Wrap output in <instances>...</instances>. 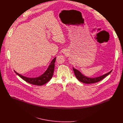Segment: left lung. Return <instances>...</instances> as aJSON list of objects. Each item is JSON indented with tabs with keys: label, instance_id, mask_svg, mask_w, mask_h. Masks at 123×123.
<instances>
[{
	"label": "left lung",
	"instance_id": "obj_1",
	"mask_svg": "<svg viewBox=\"0 0 123 123\" xmlns=\"http://www.w3.org/2000/svg\"><path fill=\"white\" fill-rule=\"evenodd\" d=\"M73 68L74 74H75L76 78L79 81H80L82 83H85V84H92V83H95L98 82L102 80L103 78L106 77L108 75H109L112 71H111L110 72L108 73L107 74H105L100 76L94 77V78H90V77H87L84 75L80 73V72L79 71H78V70L74 68V67Z\"/></svg>",
	"mask_w": 123,
	"mask_h": 123
}]
</instances>
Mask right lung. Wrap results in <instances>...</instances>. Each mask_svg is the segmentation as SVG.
I'll list each match as a JSON object with an SVG mask.
<instances>
[{
    "mask_svg": "<svg viewBox=\"0 0 123 123\" xmlns=\"http://www.w3.org/2000/svg\"><path fill=\"white\" fill-rule=\"evenodd\" d=\"M56 60V57L54 58L50 62L49 65V66L47 69L45 71V72L42 74L41 75L35 78H29L27 77L26 76H24L18 73H16L15 71L14 72L15 74L18 75L19 77H20L24 80L26 81L27 82L37 86H42L45 84L49 82L53 75L54 69H55V63Z\"/></svg>",
    "mask_w": 123,
    "mask_h": 123,
    "instance_id": "1",
    "label": "right lung"
}]
</instances>
